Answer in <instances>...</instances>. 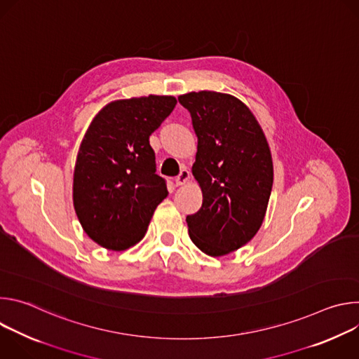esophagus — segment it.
<instances>
[{"label":"esophagus","mask_w":359,"mask_h":359,"mask_svg":"<svg viewBox=\"0 0 359 359\" xmlns=\"http://www.w3.org/2000/svg\"><path fill=\"white\" fill-rule=\"evenodd\" d=\"M189 179H190V172H189L187 169H182L180 173H179V176H176L175 183H176V186H182V184H184Z\"/></svg>","instance_id":"esophagus-1"}]
</instances>
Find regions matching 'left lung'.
I'll use <instances>...</instances> for the list:
<instances>
[{"instance_id": "obj_1", "label": "left lung", "mask_w": 359, "mask_h": 359, "mask_svg": "<svg viewBox=\"0 0 359 359\" xmlns=\"http://www.w3.org/2000/svg\"><path fill=\"white\" fill-rule=\"evenodd\" d=\"M197 136L191 172L203 203L186 217L191 241L220 257L262 227L273 187L271 151L262 126L243 102L213 90L179 96Z\"/></svg>"}]
</instances>
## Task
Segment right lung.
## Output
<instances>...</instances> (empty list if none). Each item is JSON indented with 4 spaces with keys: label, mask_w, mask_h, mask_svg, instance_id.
Listing matches in <instances>:
<instances>
[{
    "label": "right lung",
    "mask_w": 359,
    "mask_h": 359,
    "mask_svg": "<svg viewBox=\"0 0 359 359\" xmlns=\"http://www.w3.org/2000/svg\"><path fill=\"white\" fill-rule=\"evenodd\" d=\"M175 96L111 102L90 122L74 170V208L83 231L114 251L139 243L169 194L149 136L172 114Z\"/></svg>",
    "instance_id": "obj_1"
}]
</instances>
